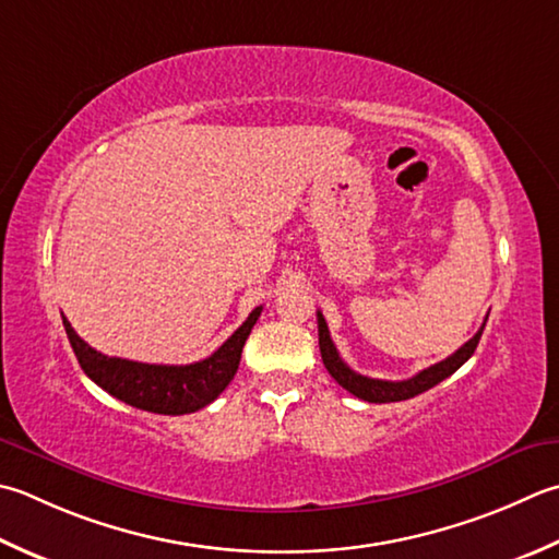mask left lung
Masks as SVG:
<instances>
[{"instance_id":"left-lung-1","label":"left lung","mask_w":559,"mask_h":559,"mask_svg":"<svg viewBox=\"0 0 559 559\" xmlns=\"http://www.w3.org/2000/svg\"><path fill=\"white\" fill-rule=\"evenodd\" d=\"M483 330H485V324L479 326V332L469 338V342H465L461 348H457L455 354L443 358L441 364L424 368L421 373L412 376L409 380H376V378L356 373V370H352L344 364L342 356H338V352H336L334 342H332V336H330V326H326L322 312H317V332H320V352H322L324 368L330 370V376L344 390L352 392V395H356L358 400H366V402H376V404L402 402V400L417 397V395H421V392L431 390L433 385H439V382L445 380L448 376H453L455 370L475 354L479 336H483Z\"/></svg>"}]
</instances>
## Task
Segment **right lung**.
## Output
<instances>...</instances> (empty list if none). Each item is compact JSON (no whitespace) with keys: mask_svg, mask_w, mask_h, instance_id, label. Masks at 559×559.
<instances>
[{"mask_svg":"<svg viewBox=\"0 0 559 559\" xmlns=\"http://www.w3.org/2000/svg\"><path fill=\"white\" fill-rule=\"evenodd\" d=\"M259 314L261 308L251 310L242 326L215 354L189 366L138 364V360L106 356L86 344L72 330L64 314L62 324L82 370L98 388L106 390L116 400L130 404V407L179 417V414L203 409L205 404L217 400V395L229 385V380L235 378L239 368L247 336L251 326L257 324Z\"/></svg>","mask_w":559,"mask_h":559,"instance_id":"1","label":"right lung"}]
</instances>
